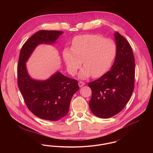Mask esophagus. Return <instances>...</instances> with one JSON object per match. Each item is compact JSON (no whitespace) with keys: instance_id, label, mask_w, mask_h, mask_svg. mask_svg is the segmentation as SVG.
I'll return each instance as SVG.
<instances>
[{"instance_id":"obj_1","label":"esophagus","mask_w":153,"mask_h":153,"mask_svg":"<svg viewBox=\"0 0 153 153\" xmlns=\"http://www.w3.org/2000/svg\"><path fill=\"white\" fill-rule=\"evenodd\" d=\"M85 85V83L84 82H82V81H80L79 82V85L80 87H82V86H84Z\"/></svg>"}]
</instances>
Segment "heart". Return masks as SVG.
<instances>
[{
    "label": "heart",
    "instance_id": "b5f03b06",
    "mask_svg": "<svg viewBox=\"0 0 153 153\" xmlns=\"http://www.w3.org/2000/svg\"><path fill=\"white\" fill-rule=\"evenodd\" d=\"M63 58L68 72L76 74L82 65L79 78L85 80L91 77H99L110 68L117 54L115 42L96 34H84L74 37L72 48H65Z\"/></svg>",
    "mask_w": 153,
    "mask_h": 153
}]
</instances>
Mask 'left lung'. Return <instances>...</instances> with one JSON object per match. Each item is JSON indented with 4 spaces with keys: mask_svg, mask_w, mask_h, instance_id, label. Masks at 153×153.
<instances>
[{
    "mask_svg": "<svg viewBox=\"0 0 153 153\" xmlns=\"http://www.w3.org/2000/svg\"><path fill=\"white\" fill-rule=\"evenodd\" d=\"M115 61L111 70L88 84L92 90L89 102L92 114L106 119L119 113L129 101L134 88L135 59L129 42L118 32Z\"/></svg>",
    "mask_w": 153,
    "mask_h": 153,
    "instance_id": "1",
    "label": "left lung"
}]
</instances>
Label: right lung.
I'll use <instances>...</instances> for the list:
<instances>
[{
    "mask_svg": "<svg viewBox=\"0 0 153 153\" xmlns=\"http://www.w3.org/2000/svg\"><path fill=\"white\" fill-rule=\"evenodd\" d=\"M62 33L56 30L36 32L22 46L17 68L18 85L27 108L38 117L51 121L68 114L72 97L79 89L78 82L58 71L46 80L33 79L26 62L37 46L55 44Z\"/></svg>",
    "mask_w": 153,
    "mask_h": 153,
    "instance_id": "obj_1",
    "label": "right lung"
}]
</instances>
